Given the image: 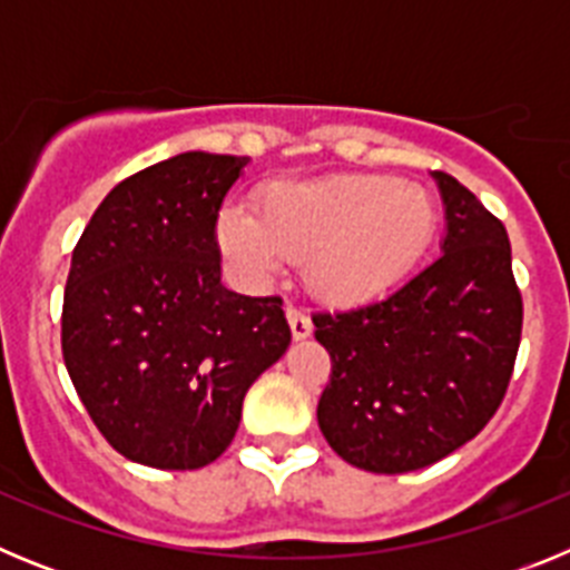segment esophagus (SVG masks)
<instances>
[{
	"label": "esophagus",
	"mask_w": 570,
	"mask_h": 570,
	"mask_svg": "<svg viewBox=\"0 0 570 570\" xmlns=\"http://www.w3.org/2000/svg\"><path fill=\"white\" fill-rule=\"evenodd\" d=\"M285 316H288V325H291V334H294V340H305V336H311V316H305L302 311H296L294 305H288V311H285Z\"/></svg>",
	"instance_id": "1"
}]
</instances>
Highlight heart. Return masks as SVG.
<instances>
[{"instance_id": "b5f03b06", "label": "heart", "mask_w": 570, "mask_h": 570, "mask_svg": "<svg viewBox=\"0 0 570 570\" xmlns=\"http://www.w3.org/2000/svg\"><path fill=\"white\" fill-rule=\"evenodd\" d=\"M436 223L434 196L422 185L347 174L271 185L259 214L225 205L216 242L248 288H265L288 262H305L311 294L331 305H356L405 279L434 239Z\"/></svg>"}]
</instances>
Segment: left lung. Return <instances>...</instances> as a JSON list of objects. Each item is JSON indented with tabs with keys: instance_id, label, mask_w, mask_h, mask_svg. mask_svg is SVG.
I'll list each match as a JSON object with an SVG mask.
<instances>
[{
	"instance_id": "1",
	"label": "left lung",
	"mask_w": 570,
	"mask_h": 570,
	"mask_svg": "<svg viewBox=\"0 0 570 570\" xmlns=\"http://www.w3.org/2000/svg\"><path fill=\"white\" fill-rule=\"evenodd\" d=\"M434 179L448 228L440 259L382 299L314 314L331 354L316 420L362 471L407 473L454 454L497 414L520 351L505 225L454 176Z\"/></svg>"
}]
</instances>
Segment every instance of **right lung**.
<instances>
[{
	"mask_svg": "<svg viewBox=\"0 0 570 570\" xmlns=\"http://www.w3.org/2000/svg\"><path fill=\"white\" fill-rule=\"evenodd\" d=\"M245 165L205 150L150 165L105 196L73 248L65 367L99 434L139 465H210L291 345L279 296L223 285L216 219Z\"/></svg>",
	"mask_w": 570,
	"mask_h": 570,
	"instance_id": "1",
	"label": "right lung"
}]
</instances>
